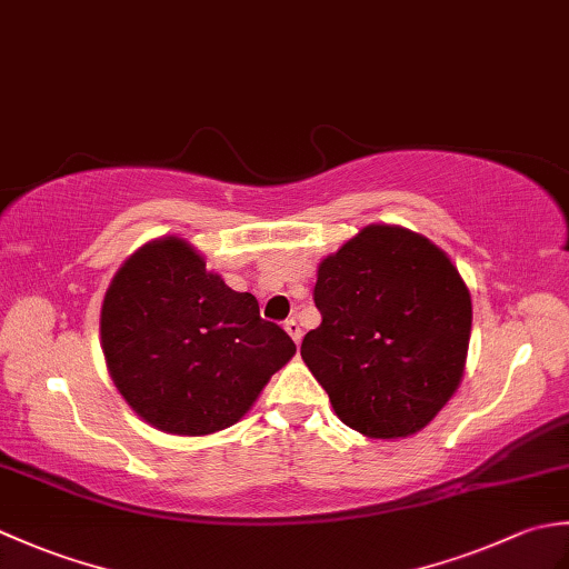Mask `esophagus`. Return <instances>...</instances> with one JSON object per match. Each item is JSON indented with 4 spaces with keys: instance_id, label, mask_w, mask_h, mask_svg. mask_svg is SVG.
<instances>
[{
    "instance_id": "34e87169",
    "label": "esophagus",
    "mask_w": 569,
    "mask_h": 569,
    "mask_svg": "<svg viewBox=\"0 0 569 569\" xmlns=\"http://www.w3.org/2000/svg\"><path fill=\"white\" fill-rule=\"evenodd\" d=\"M283 328H286V332H288V335H291V340H293L296 345H298L300 340H303V330H300V325H298V320H296V318H288Z\"/></svg>"
}]
</instances>
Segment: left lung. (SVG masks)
<instances>
[{"instance_id": "left-lung-1", "label": "left lung", "mask_w": 569, "mask_h": 569, "mask_svg": "<svg viewBox=\"0 0 569 569\" xmlns=\"http://www.w3.org/2000/svg\"><path fill=\"white\" fill-rule=\"evenodd\" d=\"M320 328L300 357L337 418L406 438L438 416L465 371L471 300L447 253L403 227L369 224L318 269Z\"/></svg>"}]
</instances>
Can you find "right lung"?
I'll return each instance as SVG.
<instances>
[{"label": "right lung", "instance_id": "1", "mask_svg": "<svg viewBox=\"0 0 569 569\" xmlns=\"http://www.w3.org/2000/svg\"><path fill=\"white\" fill-rule=\"evenodd\" d=\"M102 352L119 393L153 428L210 435L247 413L296 355L251 293H237L188 241L166 237L124 261L107 288Z\"/></svg>", "mask_w": 569, "mask_h": 569}]
</instances>
